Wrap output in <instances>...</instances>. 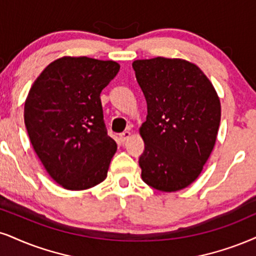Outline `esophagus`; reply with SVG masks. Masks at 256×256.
<instances>
[{
    "label": "esophagus",
    "instance_id": "esophagus-1",
    "mask_svg": "<svg viewBox=\"0 0 256 256\" xmlns=\"http://www.w3.org/2000/svg\"><path fill=\"white\" fill-rule=\"evenodd\" d=\"M132 133L130 132H123L122 134H120V140L122 141V142H124V141H127L129 138H130Z\"/></svg>",
    "mask_w": 256,
    "mask_h": 256
}]
</instances>
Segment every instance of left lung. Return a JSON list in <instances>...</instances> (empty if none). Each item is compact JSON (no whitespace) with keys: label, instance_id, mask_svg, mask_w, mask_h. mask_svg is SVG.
Wrapping results in <instances>:
<instances>
[{"label":"left lung","instance_id":"1","mask_svg":"<svg viewBox=\"0 0 256 256\" xmlns=\"http://www.w3.org/2000/svg\"><path fill=\"white\" fill-rule=\"evenodd\" d=\"M133 68L147 102V118L138 129L144 142L141 178L159 191L182 190L200 176L215 147L218 94L185 59H138Z\"/></svg>","mask_w":256,"mask_h":256}]
</instances>
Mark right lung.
I'll use <instances>...</instances> for the list:
<instances>
[{"instance_id": "right-lung-1", "label": "right lung", "mask_w": 256, "mask_h": 256, "mask_svg": "<svg viewBox=\"0 0 256 256\" xmlns=\"http://www.w3.org/2000/svg\"><path fill=\"white\" fill-rule=\"evenodd\" d=\"M118 71L114 60L65 56L32 85L24 112L28 136L62 188L86 190L108 176L118 144L106 134L100 94Z\"/></svg>"}]
</instances>
